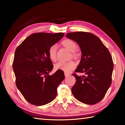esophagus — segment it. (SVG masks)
Listing matches in <instances>:
<instances>
[{"label": "esophagus", "mask_w": 125, "mask_h": 125, "mask_svg": "<svg viewBox=\"0 0 125 125\" xmlns=\"http://www.w3.org/2000/svg\"><path fill=\"white\" fill-rule=\"evenodd\" d=\"M64 75H65V77H68V76L70 75V74L68 73H64Z\"/></svg>", "instance_id": "1"}]
</instances>
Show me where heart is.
Segmentation results:
<instances>
[{
  "label": "heart",
  "instance_id": "1",
  "mask_svg": "<svg viewBox=\"0 0 125 125\" xmlns=\"http://www.w3.org/2000/svg\"><path fill=\"white\" fill-rule=\"evenodd\" d=\"M62 44L65 48L73 52V57L76 56V54L75 52L77 48V46L73 41L71 40L67 39L62 42ZM48 57L49 59L52 62H56L57 60V46L54 44L50 47L48 50ZM76 64L73 61H69L67 62H60L56 63L54 66L55 70H61L64 72L69 73L75 67Z\"/></svg>",
  "mask_w": 125,
  "mask_h": 125
}]
</instances>
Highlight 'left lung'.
Instances as JSON below:
<instances>
[{
    "label": "left lung",
    "mask_w": 125,
    "mask_h": 125,
    "mask_svg": "<svg viewBox=\"0 0 125 125\" xmlns=\"http://www.w3.org/2000/svg\"><path fill=\"white\" fill-rule=\"evenodd\" d=\"M66 36L81 48L82 58L75 72L85 74H73L76 80L71 89L73 96L86 104H97L105 97L112 83V56L99 38L91 33L76 31L67 33Z\"/></svg>",
    "instance_id": "left-lung-1"
}]
</instances>
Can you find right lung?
<instances>
[{
	"instance_id": "obj_1",
	"label": "right lung",
	"mask_w": 125,
	"mask_h": 125,
	"mask_svg": "<svg viewBox=\"0 0 125 125\" xmlns=\"http://www.w3.org/2000/svg\"><path fill=\"white\" fill-rule=\"evenodd\" d=\"M64 35L63 33H33L15 50L13 69L16 85L31 104L46 105L56 96L57 86L65 76L61 70L49 75L54 66L48 52Z\"/></svg>"
}]
</instances>
